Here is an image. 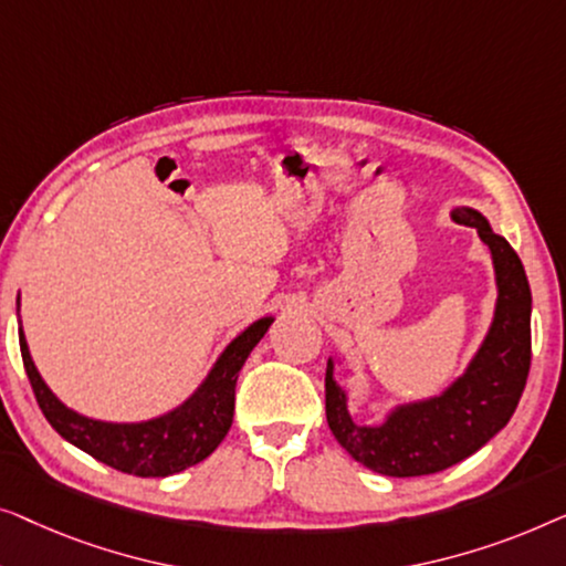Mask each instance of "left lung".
<instances>
[{
    "instance_id": "left-lung-1",
    "label": "left lung",
    "mask_w": 566,
    "mask_h": 566,
    "mask_svg": "<svg viewBox=\"0 0 566 566\" xmlns=\"http://www.w3.org/2000/svg\"><path fill=\"white\" fill-rule=\"evenodd\" d=\"M451 220L474 228L495 269V310L467 369L439 395L397 402L381 423H359L348 389L336 379L344 359L328 356L325 418L336 441L385 476L436 474L480 451L513 418L531 369V286L518 253L474 207H453Z\"/></svg>"
}]
</instances>
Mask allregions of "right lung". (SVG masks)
I'll return each instance as SVG.
<instances>
[{"mask_svg": "<svg viewBox=\"0 0 566 566\" xmlns=\"http://www.w3.org/2000/svg\"><path fill=\"white\" fill-rule=\"evenodd\" d=\"M272 323L274 315L259 317L243 333H238L218 354V359L195 392L187 400H181L177 408L148 420H133V423L90 418L63 405L53 389L45 385L33 356H30L22 321L20 352L35 400L61 439L74 443L76 449L86 451L117 472L135 476H169L185 472L187 467L200 464L226 439L230 426H233L238 371Z\"/></svg>", "mask_w": 566, "mask_h": 566, "instance_id": "right-lung-1", "label": "right lung"}]
</instances>
